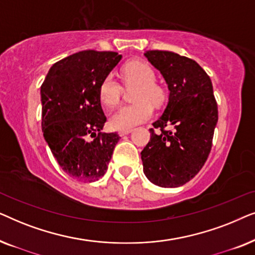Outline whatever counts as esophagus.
<instances>
[{
  "label": "esophagus",
  "mask_w": 255,
  "mask_h": 255,
  "mask_svg": "<svg viewBox=\"0 0 255 255\" xmlns=\"http://www.w3.org/2000/svg\"><path fill=\"white\" fill-rule=\"evenodd\" d=\"M132 132V128H128V130H120L118 131V134L121 135V137H123V135H127L128 133H131Z\"/></svg>",
  "instance_id": "34e87169"
}]
</instances>
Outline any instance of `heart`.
<instances>
[{"instance_id":"obj_1","label":"heart","mask_w":255,"mask_h":255,"mask_svg":"<svg viewBox=\"0 0 255 255\" xmlns=\"http://www.w3.org/2000/svg\"><path fill=\"white\" fill-rule=\"evenodd\" d=\"M122 80L127 87H135L132 101L134 103L121 107L111 115L109 123L116 130H128L144 123L152 117L154 107L161 106L165 93L155 83V73L146 62L132 61L122 72ZM122 87L113 76H107L101 82L99 97L106 109H113L121 101Z\"/></svg>"}]
</instances>
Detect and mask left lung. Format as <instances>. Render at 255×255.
<instances>
[{"mask_svg": "<svg viewBox=\"0 0 255 255\" xmlns=\"http://www.w3.org/2000/svg\"><path fill=\"white\" fill-rule=\"evenodd\" d=\"M144 55L161 73L168 86V103L153 123L151 140L141 151L144 173L163 188L183 186L200 172L211 151L218 121L211 80L193 59L169 51H147ZM173 126V131L164 130Z\"/></svg>", "mask_w": 255, "mask_h": 255, "instance_id": "obj_1", "label": "left lung"}]
</instances>
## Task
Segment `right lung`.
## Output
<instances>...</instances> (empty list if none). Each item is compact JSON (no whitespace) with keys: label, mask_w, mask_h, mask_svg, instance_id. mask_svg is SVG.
Here are the masks:
<instances>
[{"label":"right lung","mask_w":255,"mask_h":255,"mask_svg":"<svg viewBox=\"0 0 255 255\" xmlns=\"http://www.w3.org/2000/svg\"><path fill=\"white\" fill-rule=\"evenodd\" d=\"M121 59L116 52H78L55 62L40 87L45 140L64 172L82 182L104 175L121 138L101 132L107 117L99 97L101 82Z\"/></svg>","instance_id":"1"}]
</instances>
